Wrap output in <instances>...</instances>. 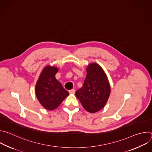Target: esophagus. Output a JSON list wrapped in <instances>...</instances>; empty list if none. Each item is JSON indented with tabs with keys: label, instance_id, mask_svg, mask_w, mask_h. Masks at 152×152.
Wrapping results in <instances>:
<instances>
[{
	"label": "esophagus",
	"instance_id": "34e87169",
	"mask_svg": "<svg viewBox=\"0 0 152 152\" xmlns=\"http://www.w3.org/2000/svg\"><path fill=\"white\" fill-rule=\"evenodd\" d=\"M75 91H76V90H75V89H72V90H69V93H70V94H75Z\"/></svg>",
	"mask_w": 152,
	"mask_h": 152
}]
</instances>
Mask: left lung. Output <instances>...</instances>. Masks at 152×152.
Masks as SVG:
<instances>
[{
    "label": "left lung",
    "mask_w": 152,
    "mask_h": 152,
    "mask_svg": "<svg viewBox=\"0 0 152 152\" xmlns=\"http://www.w3.org/2000/svg\"><path fill=\"white\" fill-rule=\"evenodd\" d=\"M110 92V85L103 69L96 63L90 64L82 87L76 91L84 109L91 113L100 111L106 103Z\"/></svg>",
    "instance_id": "left-lung-1"
}]
</instances>
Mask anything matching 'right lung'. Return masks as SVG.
Returning a JSON list of instances; mask_svg holds the SVG:
<instances>
[{
	"mask_svg": "<svg viewBox=\"0 0 152 152\" xmlns=\"http://www.w3.org/2000/svg\"><path fill=\"white\" fill-rule=\"evenodd\" d=\"M58 71L55 67L47 66L42 71L35 86L36 96L48 110H53L58 107L69 93L55 78Z\"/></svg>",
	"mask_w": 152,
	"mask_h": 152,
	"instance_id": "1",
	"label": "right lung"
}]
</instances>
